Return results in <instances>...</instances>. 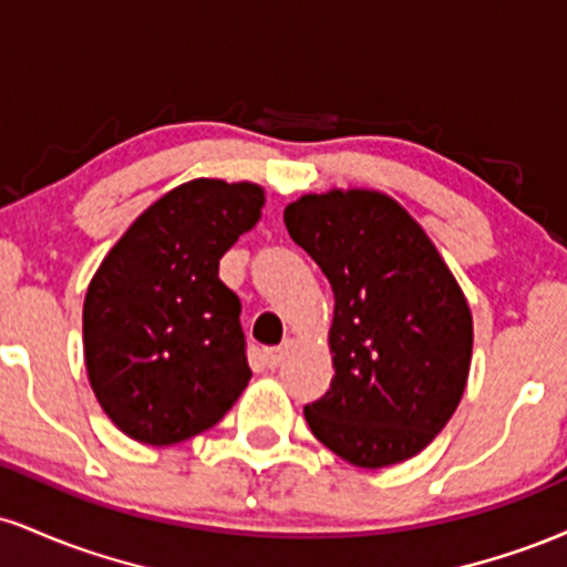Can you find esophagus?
I'll list each match as a JSON object with an SVG mask.
<instances>
[{
    "instance_id": "1",
    "label": "esophagus",
    "mask_w": 567,
    "mask_h": 567,
    "mask_svg": "<svg viewBox=\"0 0 567 567\" xmlns=\"http://www.w3.org/2000/svg\"><path fill=\"white\" fill-rule=\"evenodd\" d=\"M290 347H292V343L285 341V343H279V347H275V349H266V354H264L266 365H269V368H279V365H282L285 357L290 354Z\"/></svg>"
}]
</instances>
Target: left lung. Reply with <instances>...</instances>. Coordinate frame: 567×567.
Returning <instances> with one entry per match:
<instances>
[{"label":"left lung","instance_id":"obj_1","mask_svg":"<svg viewBox=\"0 0 567 567\" xmlns=\"http://www.w3.org/2000/svg\"><path fill=\"white\" fill-rule=\"evenodd\" d=\"M285 226L333 288L336 375L303 408L311 434L360 470L413 458L445 429L472 365L470 301L424 226L375 188L285 207Z\"/></svg>","mask_w":567,"mask_h":567}]
</instances>
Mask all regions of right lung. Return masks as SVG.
Returning <instances> with one entry per match:
<instances>
[{
	"mask_svg": "<svg viewBox=\"0 0 567 567\" xmlns=\"http://www.w3.org/2000/svg\"><path fill=\"white\" fill-rule=\"evenodd\" d=\"M264 205V186L250 181H186L130 224L90 279L84 368L130 440L175 445L207 432L250 381L239 298L218 261Z\"/></svg>",
	"mask_w": 567,
	"mask_h": 567,
	"instance_id": "add662e5",
	"label": "right lung"
}]
</instances>
